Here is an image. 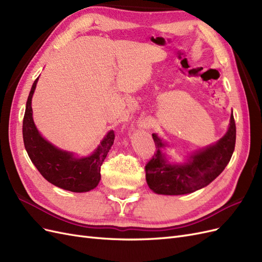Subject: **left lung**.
Instances as JSON below:
<instances>
[{
  "instance_id": "obj_1",
  "label": "left lung",
  "mask_w": 262,
  "mask_h": 262,
  "mask_svg": "<svg viewBox=\"0 0 262 262\" xmlns=\"http://www.w3.org/2000/svg\"><path fill=\"white\" fill-rule=\"evenodd\" d=\"M156 153L146 166V182L157 194L179 195L196 191L208 186L225 169L231 161L236 142V125L233 112L225 136L215 144L209 145L189 155L181 164H171L166 157L168 146L156 133L152 134Z\"/></svg>"
}]
</instances>
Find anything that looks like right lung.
<instances>
[{
    "instance_id": "1",
    "label": "right lung",
    "mask_w": 262,
    "mask_h": 262,
    "mask_svg": "<svg viewBox=\"0 0 262 262\" xmlns=\"http://www.w3.org/2000/svg\"><path fill=\"white\" fill-rule=\"evenodd\" d=\"M38 80L39 77L31 86L23 120L24 145L30 161L50 184L72 192L91 191L99 184L100 167L114 144L115 133L110 130L97 148L86 157H76L72 152L52 145L39 133L33 119L31 99Z\"/></svg>"
}]
</instances>
